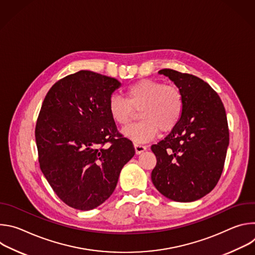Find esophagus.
<instances>
[{
	"mask_svg": "<svg viewBox=\"0 0 255 255\" xmlns=\"http://www.w3.org/2000/svg\"><path fill=\"white\" fill-rule=\"evenodd\" d=\"M134 148L137 154L143 152L144 150H146V145L141 144V143H134Z\"/></svg>",
	"mask_w": 255,
	"mask_h": 255,
	"instance_id": "1",
	"label": "esophagus"
}]
</instances>
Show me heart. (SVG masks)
<instances>
[{
  "label": "heart",
  "mask_w": 255,
  "mask_h": 255,
  "mask_svg": "<svg viewBox=\"0 0 255 255\" xmlns=\"http://www.w3.org/2000/svg\"><path fill=\"white\" fill-rule=\"evenodd\" d=\"M136 111L140 112L139 123L123 130V134L143 143L151 140L157 132L172 130L180 120L184 111L181 92L172 85H164L154 80H142L126 91V99L114 95L109 102V112L114 122L127 126Z\"/></svg>",
  "instance_id": "obj_1"
}]
</instances>
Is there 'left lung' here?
Returning a JSON list of instances; mask_svg holds the SVG:
<instances>
[{"mask_svg": "<svg viewBox=\"0 0 255 255\" xmlns=\"http://www.w3.org/2000/svg\"><path fill=\"white\" fill-rule=\"evenodd\" d=\"M158 72L181 92L184 111L171 132L151 146L156 156L151 179L164 197L193 202L209 194L222 174L229 145L225 108L200 78L169 68Z\"/></svg>", "mask_w": 255, "mask_h": 255, "instance_id": "obj_1", "label": "left lung"}]
</instances>
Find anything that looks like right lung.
<instances>
[{
  "label": "right lung",
  "mask_w": 255,
  "mask_h": 255,
  "mask_svg": "<svg viewBox=\"0 0 255 255\" xmlns=\"http://www.w3.org/2000/svg\"><path fill=\"white\" fill-rule=\"evenodd\" d=\"M120 86L114 78L80 70L56 82L42 103L35 127L39 165L71 208L88 211L103 204L135 154L109 112Z\"/></svg>",
  "instance_id": "1"
}]
</instances>
